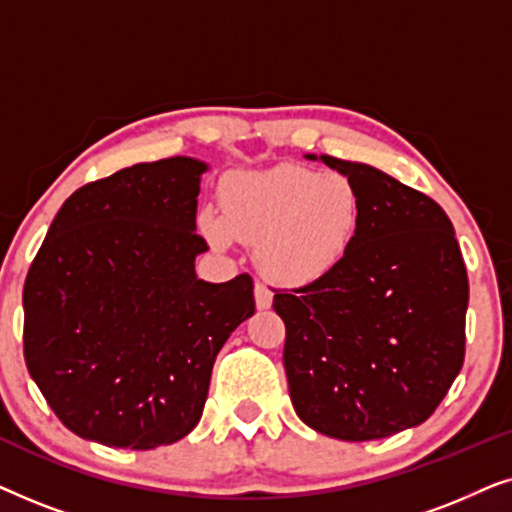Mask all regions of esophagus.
<instances>
[{
    "mask_svg": "<svg viewBox=\"0 0 512 512\" xmlns=\"http://www.w3.org/2000/svg\"><path fill=\"white\" fill-rule=\"evenodd\" d=\"M254 298H256L258 310H268V307L272 305V291L261 282L254 286Z\"/></svg>",
    "mask_w": 512,
    "mask_h": 512,
    "instance_id": "obj_1",
    "label": "esophagus"
}]
</instances>
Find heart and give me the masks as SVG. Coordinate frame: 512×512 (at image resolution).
<instances>
[{
  "label": "heart",
  "mask_w": 512,
  "mask_h": 512,
  "mask_svg": "<svg viewBox=\"0 0 512 512\" xmlns=\"http://www.w3.org/2000/svg\"><path fill=\"white\" fill-rule=\"evenodd\" d=\"M223 212L200 214L214 247L256 244V263L279 284H312L338 270L359 237L363 195L342 172L277 165L233 174L223 184Z\"/></svg>",
  "instance_id": "obj_1"
}]
</instances>
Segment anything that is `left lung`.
<instances>
[{"mask_svg":"<svg viewBox=\"0 0 512 512\" xmlns=\"http://www.w3.org/2000/svg\"><path fill=\"white\" fill-rule=\"evenodd\" d=\"M305 158L354 179L366 212L338 270L272 300L293 410L324 436L389 438L426 422L464 366V258L429 195L373 165Z\"/></svg>","mask_w":512,"mask_h":512,"instance_id":"left-lung-1","label":"left lung"}]
</instances>
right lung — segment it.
<instances>
[{"label": "right lung", "mask_w": 512, "mask_h": 512, "mask_svg": "<svg viewBox=\"0 0 512 512\" xmlns=\"http://www.w3.org/2000/svg\"><path fill=\"white\" fill-rule=\"evenodd\" d=\"M207 163H139L69 195L23 289L25 361L60 422L153 450L200 422L216 354L254 314V282L195 275Z\"/></svg>", "instance_id": "obj_1"}]
</instances>
